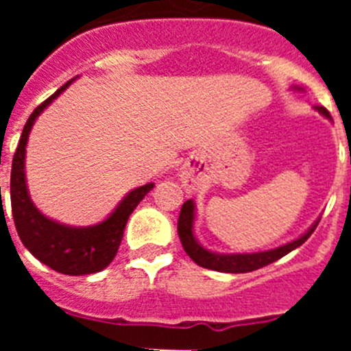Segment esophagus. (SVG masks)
I'll use <instances>...</instances> for the list:
<instances>
[{
  "mask_svg": "<svg viewBox=\"0 0 351 351\" xmlns=\"http://www.w3.org/2000/svg\"><path fill=\"white\" fill-rule=\"evenodd\" d=\"M181 182L182 186H184V190L190 191V193L197 188V179H195L193 173L188 172V170H182L181 172Z\"/></svg>",
  "mask_w": 351,
  "mask_h": 351,
  "instance_id": "1",
  "label": "esophagus"
}]
</instances>
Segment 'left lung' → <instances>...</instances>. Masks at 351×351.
Here are the masks:
<instances>
[{
  "label": "left lung",
  "instance_id": "obj_1",
  "mask_svg": "<svg viewBox=\"0 0 351 351\" xmlns=\"http://www.w3.org/2000/svg\"><path fill=\"white\" fill-rule=\"evenodd\" d=\"M297 91H302L300 88H295ZM318 112L324 117L330 119V114L325 107H315ZM320 223V218L316 219L311 226L308 228V232H304L299 239H293L291 243L283 244L280 247H274V250L269 251H258V253H214L209 251L207 247H204L202 244L198 243L197 237L193 234V225H195V202L193 200H186L181 207V214H179L178 221V232L179 239H181V244L184 247V251L188 253L191 260H193L197 265L204 269H210V271L218 272H230V274H241V272H251L256 271L260 267H265L269 263L276 262V260L283 258L285 255H288L290 251L297 250L299 246H302L311 234L315 232V228Z\"/></svg>",
  "mask_w": 351,
  "mask_h": 351
}]
</instances>
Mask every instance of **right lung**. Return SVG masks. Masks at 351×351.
<instances>
[{
    "mask_svg": "<svg viewBox=\"0 0 351 351\" xmlns=\"http://www.w3.org/2000/svg\"><path fill=\"white\" fill-rule=\"evenodd\" d=\"M75 79L68 80L51 98L33 110L24 125L17 151L12 160L10 200L17 234L31 255L54 271L68 276L95 274L112 262L119 250L123 232L130 214L142 198L153 190L154 182L130 191L107 219L91 226H70L58 223L40 213L33 204L26 184V144L36 117L64 91Z\"/></svg>",
    "mask_w": 351,
    "mask_h": 351,
    "instance_id": "add662e5",
    "label": "right lung"
}]
</instances>
